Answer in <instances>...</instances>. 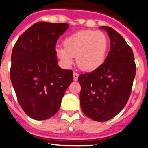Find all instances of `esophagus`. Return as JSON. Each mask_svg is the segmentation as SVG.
Here are the masks:
<instances>
[{
    "instance_id": "obj_1",
    "label": "esophagus",
    "mask_w": 148,
    "mask_h": 148,
    "mask_svg": "<svg viewBox=\"0 0 148 148\" xmlns=\"http://www.w3.org/2000/svg\"><path fill=\"white\" fill-rule=\"evenodd\" d=\"M73 75H74V81H77V79H78L79 74H78L77 72H74Z\"/></svg>"
}]
</instances>
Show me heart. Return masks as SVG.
<instances>
[{"label":"heart","instance_id":"1","mask_svg":"<svg viewBox=\"0 0 148 148\" xmlns=\"http://www.w3.org/2000/svg\"><path fill=\"white\" fill-rule=\"evenodd\" d=\"M64 47H57L56 54L65 66L77 63L83 71H92L99 69L106 60L109 40L100 30L84 29L67 36L63 41Z\"/></svg>","mask_w":148,"mask_h":148}]
</instances>
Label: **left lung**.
Wrapping results in <instances>:
<instances>
[{
	"label": "left lung",
	"instance_id": "left-lung-1",
	"mask_svg": "<svg viewBox=\"0 0 148 148\" xmlns=\"http://www.w3.org/2000/svg\"><path fill=\"white\" fill-rule=\"evenodd\" d=\"M106 30L111 41L110 51L99 69L82 74L80 106L87 117L96 121L112 119L127 104L133 88L136 65L133 50L124 38L110 27Z\"/></svg>",
	"mask_w": 148,
	"mask_h": 148
}]
</instances>
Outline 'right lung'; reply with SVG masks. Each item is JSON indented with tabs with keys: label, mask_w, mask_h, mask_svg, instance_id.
I'll return each mask as SVG.
<instances>
[{
	"label": "right lung",
	"mask_w": 148,
	"mask_h": 148,
	"mask_svg": "<svg viewBox=\"0 0 148 148\" xmlns=\"http://www.w3.org/2000/svg\"><path fill=\"white\" fill-rule=\"evenodd\" d=\"M66 23L37 22L18 38L11 56L10 79L28 116L45 120L57 112L73 81V71L57 65L56 44Z\"/></svg>",
	"instance_id": "obj_1"
}]
</instances>
